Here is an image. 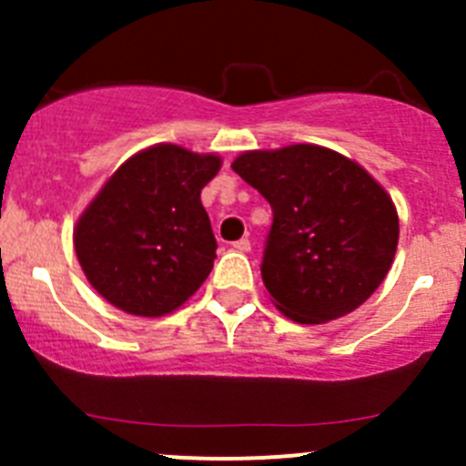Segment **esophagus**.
Here are the masks:
<instances>
[{"label":"esophagus","instance_id":"esophagus-1","mask_svg":"<svg viewBox=\"0 0 466 466\" xmlns=\"http://www.w3.org/2000/svg\"><path fill=\"white\" fill-rule=\"evenodd\" d=\"M233 249H236V252H249V249H252V242L247 240V238H240V240H236L233 242Z\"/></svg>","mask_w":466,"mask_h":466}]
</instances>
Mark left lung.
Returning a JSON list of instances; mask_svg holds the SVG:
<instances>
[{"label":"left lung","mask_w":466,"mask_h":466,"mask_svg":"<svg viewBox=\"0 0 466 466\" xmlns=\"http://www.w3.org/2000/svg\"><path fill=\"white\" fill-rule=\"evenodd\" d=\"M233 170L273 208L261 278L275 308L324 324L360 308L394 261L392 198L360 163L317 144L245 151Z\"/></svg>","instance_id":"obj_1"}]
</instances>
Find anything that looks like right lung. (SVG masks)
I'll return each mask as SVG.
<instances>
[{
	"instance_id": "add662e5",
	"label": "right lung",
	"mask_w": 466,
	"mask_h": 466,
	"mask_svg": "<svg viewBox=\"0 0 466 466\" xmlns=\"http://www.w3.org/2000/svg\"><path fill=\"white\" fill-rule=\"evenodd\" d=\"M219 167V156L154 144L106 179L74 228L76 258L102 299L160 317L196 294L217 258L200 191Z\"/></svg>"
}]
</instances>
